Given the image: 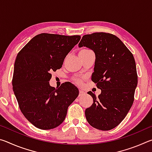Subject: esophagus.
Listing matches in <instances>:
<instances>
[{
    "label": "esophagus",
    "instance_id": "1",
    "mask_svg": "<svg viewBox=\"0 0 152 152\" xmlns=\"http://www.w3.org/2000/svg\"><path fill=\"white\" fill-rule=\"evenodd\" d=\"M84 94H85V92H84L83 91H81V90H80L79 96H84Z\"/></svg>",
    "mask_w": 152,
    "mask_h": 152
}]
</instances>
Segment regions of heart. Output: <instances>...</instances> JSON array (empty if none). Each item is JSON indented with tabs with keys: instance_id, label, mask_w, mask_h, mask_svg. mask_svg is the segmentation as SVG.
<instances>
[{
	"instance_id": "obj_1",
	"label": "heart",
	"mask_w": 152,
	"mask_h": 152,
	"mask_svg": "<svg viewBox=\"0 0 152 152\" xmlns=\"http://www.w3.org/2000/svg\"><path fill=\"white\" fill-rule=\"evenodd\" d=\"M89 51V50H82L80 51V52H84V51ZM76 82H78V83H81V80H76Z\"/></svg>"
}]
</instances>
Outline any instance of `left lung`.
<instances>
[{"label":"left lung","instance_id":"1","mask_svg":"<svg viewBox=\"0 0 152 152\" xmlns=\"http://www.w3.org/2000/svg\"><path fill=\"white\" fill-rule=\"evenodd\" d=\"M78 46L94 52L91 79L101 90L97 97L88 92L93 103L85 110L86 120L97 129L110 130L124 119L133 103L137 85L135 59L124 43L110 33L84 35Z\"/></svg>","mask_w":152,"mask_h":152}]
</instances>
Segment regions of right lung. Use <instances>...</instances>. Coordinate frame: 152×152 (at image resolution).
Segmentation results:
<instances>
[{
    "instance_id": "obj_1",
    "label": "right lung",
    "mask_w": 152,
    "mask_h": 152,
    "mask_svg": "<svg viewBox=\"0 0 152 152\" xmlns=\"http://www.w3.org/2000/svg\"><path fill=\"white\" fill-rule=\"evenodd\" d=\"M80 38L41 33L17 54L12 89L22 113L35 127L48 130L61 124L68 107L78 96V89L70 82L55 88L50 80L51 73L61 68L66 56Z\"/></svg>"
}]
</instances>
